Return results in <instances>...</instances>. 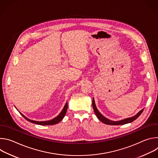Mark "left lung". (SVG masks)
<instances>
[{
  "mask_svg": "<svg viewBox=\"0 0 158 158\" xmlns=\"http://www.w3.org/2000/svg\"><path fill=\"white\" fill-rule=\"evenodd\" d=\"M93 109H94V111L95 112V114L97 116V118L101 121L104 124H109V125H122V124H127V123H131L132 121H134L135 119H136L143 112V109H142L141 110H140L138 113L135 115L133 117H131V118H127V119H124L123 120H121L119 121H110L108 119H107L106 118H105L104 116H103L100 112L98 111V110L97 109V107L96 106V104H95V102H94V98L93 99Z\"/></svg>",
  "mask_w": 158,
  "mask_h": 158,
  "instance_id": "8db88e82",
  "label": "left lung"
}]
</instances>
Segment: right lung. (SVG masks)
<instances>
[{
    "label": "right lung",
    "instance_id": "obj_1",
    "mask_svg": "<svg viewBox=\"0 0 158 158\" xmlns=\"http://www.w3.org/2000/svg\"><path fill=\"white\" fill-rule=\"evenodd\" d=\"M67 102L65 103L62 110L61 111L60 113L59 114V116H57L56 118H54L52 120H50V121H32V120H31L28 118H27L26 116H24L23 114H21L20 112V114L23 116L27 121L31 122V123H34L35 124H39V125H54V124H57L59 123L60 121H62V119L64 118V117L65 116V114H66V112H67Z\"/></svg>",
    "mask_w": 158,
    "mask_h": 158
}]
</instances>
